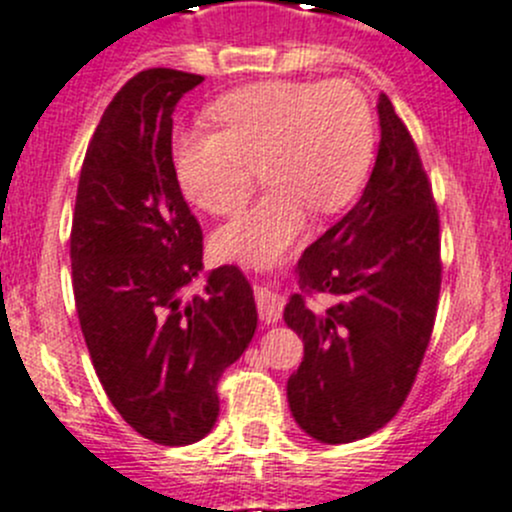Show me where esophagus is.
<instances>
[{
    "mask_svg": "<svg viewBox=\"0 0 512 512\" xmlns=\"http://www.w3.org/2000/svg\"><path fill=\"white\" fill-rule=\"evenodd\" d=\"M256 308L263 323H278V318H281V311H283V303L271 288L261 286L256 288Z\"/></svg>",
    "mask_w": 512,
    "mask_h": 512,
    "instance_id": "34e87169",
    "label": "esophagus"
}]
</instances>
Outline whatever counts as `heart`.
<instances>
[{
    "mask_svg": "<svg viewBox=\"0 0 512 512\" xmlns=\"http://www.w3.org/2000/svg\"><path fill=\"white\" fill-rule=\"evenodd\" d=\"M219 131H186L171 144L181 191L214 216H236L261 166L271 186L261 201L216 234L219 256L273 261L306 226L308 211L336 214L361 191L373 154L376 119L353 82L268 79L216 99Z\"/></svg>",
    "mask_w": 512,
    "mask_h": 512,
    "instance_id": "obj_1",
    "label": "heart"
}]
</instances>
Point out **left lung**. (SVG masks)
Instances as JSON below:
<instances>
[{"label":"left lung","mask_w":512,"mask_h":512,"mask_svg":"<svg viewBox=\"0 0 512 512\" xmlns=\"http://www.w3.org/2000/svg\"><path fill=\"white\" fill-rule=\"evenodd\" d=\"M381 146L358 204L303 251L286 303L303 361L288 378L296 423L321 443L386 426L411 393L440 296V219L411 131L381 94ZM332 296L328 309L307 303Z\"/></svg>","instance_id":"obj_1"}]
</instances>
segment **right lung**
Returning <instances> with one entry per match:
<instances>
[{
  "mask_svg": "<svg viewBox=\"0 0 512 512\" xmlns=\"http://www.w3.org/2000/svg\"><path fill=\"white\" fill-rule=\"evenodd\" d=\"M204 77L144 69L116 91L86 149L69 254L79 323L111 406L144 438L189 445L219 418V378L256 331L236 266L204 268V234L171 161L174 109Z\"/></svg>",
  "mask_w": 512,
  "mask_h": 512,
  "instance_id": "obj_1",
  "label": "right lung"
}]
</instances>
